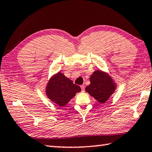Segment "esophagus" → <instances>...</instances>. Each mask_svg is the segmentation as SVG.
Here are the masks:
<instances>
[{
  "mask_svg": "<svg viewBox=\"0 0 152 152\" xmlns=\"http://www.w3.org/2000/svg\"><path fill=\"white\" fill-rule=\"evenodd\" d=\"M81 91L83 92L85 91V86H81Z\"/></svg>",
  "mask_w": 152,
  "mask_h": 152,
  "instance_id": "esophagus-1",
  "label": "esophagus"
}]
</instances>
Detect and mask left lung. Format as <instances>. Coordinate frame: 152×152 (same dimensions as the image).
Returning <instances> with one entry per match:
<instances>
[{
	"mask_svg": "<svg viewBox=\"0 0 152 152\" xmlns=\"http://www.w3.org/2000/svg\"><path fill=\"white\" fill-rule=\"evenodd\" d=\"M89 80L90 85L86 87V91L100 103L107 102L115 91V82L110 75L104 71H94L90 76Z\"/></svg>",
	"mask_w": 152,
	"mask_h": 152,
	"instance_id": "1",
	"label": "left lung"
}]
</instances>
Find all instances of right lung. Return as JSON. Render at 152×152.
I'll use <instances>...</instances> for the list:
<instances>
[{"mask_svg":"<svg viewBox=\"0 0 152 152\" xmlns=\"http://www.w3.org/2000/svg\"><path fill=\"white\" fill-rule=\"evenodd\" d=\"M81 91L80 87L74 84L61 72L50 78L45 90L47 97L60 107L67 104L77 93Z\"/></svg>","mask_w":152,"mask_h":152,"instance_id":"add662e5","label":"right lung"}]
</instances>
